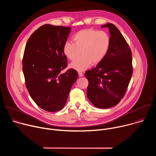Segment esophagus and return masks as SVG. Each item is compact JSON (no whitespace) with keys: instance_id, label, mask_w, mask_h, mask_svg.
<instances>
[{"instance_id":"esophagus-1","label":"esophagus","mask_w":156,"mask_h":156,"mask_svg":"<svg viewBox=\"0 0 156 156\" xmlns=\"http://www.w3.org/2000/svg\"><path fill=\"white\" fill-rule=\"evenodd\" d=\"M78 75L80 76H83V73L82 72H78Z\"/></svg>"}]
</instances>
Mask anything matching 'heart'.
<instances>
[{"label":"heart","instance_id":"1","mask_svg":"<svg viewBox=\"0 0 156 156\" xmlns=\"http://www.w3.org/2000/svg\"><path fill=\"white\" fill-rule=\"evenodd\" d=\"M74 43L66 41L63 46V54L70 60H75L80 53L82 55L70 64V67L83 71L90 65L100 63L107 54L111 44L109 34L104 31L84 29L73 36Z\"/></svg>","mask_w":156,"mask_h":156}]
</instances>
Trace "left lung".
<instances>
[{"label":"left lung","instance_id":"obj_1","mask_svg":"<svg viewBox=\"0 0 156 156\" xmlns=\"http://www.w3.org/2000/svg\"><path fill=\"white\" fill-rule=\"evenodd\" d=\"M107 27L111 44L105 58L97 66L84 73L89 81L87 96L100 108H108L118 104L127 90L132 74V53L125 39L112 23Z\"/></svg>","mask_w":156,"mask_h":156}]
</instances>
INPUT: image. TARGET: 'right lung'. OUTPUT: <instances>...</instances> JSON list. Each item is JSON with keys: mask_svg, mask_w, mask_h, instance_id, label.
Listing matches in <instances>:
<instances>
[{"mask_svg": "<svg viewBox=\"0 0 156 156\" xmlns=\"http://www.w3.org/2000/svg\"><path fill=\"white\" fill-rule=\"evenodd\" d=\"M71 31L70 27L44 25L28 39L22 60L25 85L35 103L43 110L54 112L62 109L77 72L67 66L63 53V44Z\"/></svg>", "mask_w": 156, "mask_h": 156, "instance_id": "obj_1", "label": "right lung"}]
</instances>
